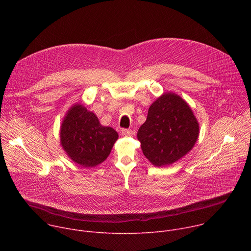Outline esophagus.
<instances>
[{
    "instance_id": "34e87169",
    "label": "esophagus",
    "mask_w": 251,
    "mask_h": 251,
    "mask_svg": "<svg viewBox=\"0 0 251 251\" xmlns=\"http://www.w3.org/2000/svg\"><path fill=\"white\" fill-rule=\"evenodd\" d=\"M121 134H122V136L128 137V136H132L133 135V131L131 129H122L121 130Z\"/></svg>"
}]
</instances>
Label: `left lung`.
<instances>
[{
  "mask_svg": "<svg viewBox=\"0 0 251 251\" xmlns=\"http://www.w3.org/2000/svg\"><path fill=\"white\" fill-rule=\"evenodd\" d=\"M200 126L189 104L175 93L152 103L145 123L137 133L145 157L156 167L171 165L195 146Z\"/></svg>",
  "mask_w": 251,
  "mask_h": 251,
  "instance_id": "obj_1",
  "label": "left lung"
}]
</instances>
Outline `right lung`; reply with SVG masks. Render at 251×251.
I'll use <instances>...</instances> for the list:
<instances>
[{"label": "right lung", "mask_w": 251, "mask_h": 251, "mask_svg": "<svg viewBox=\"0 0 251 251\" xmlns=\"http://www.w3.org/2000/svg\"><path fill=\"white\" fill-rule=\"evenodd\" d=\"M118 133L99 123L93 112L75 104L60 127V144L68 157L84 168L95 167L109 156Z\"/></svg>", "instance_id": "add662e5"}]
</instances>
